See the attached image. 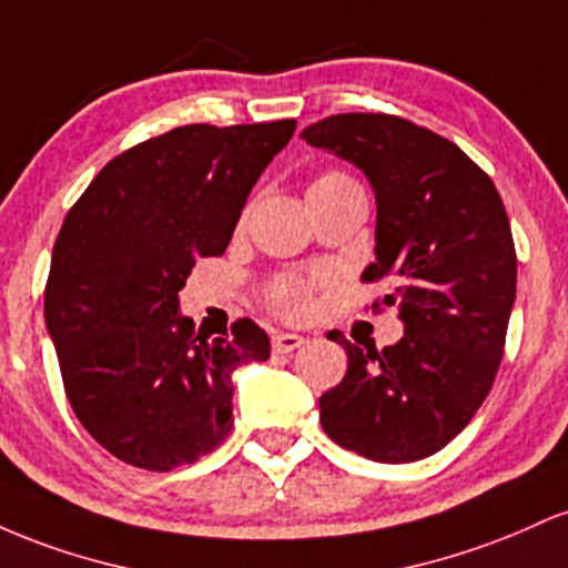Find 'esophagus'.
Listing matches in <instances>:
<instances>
[{
  "label": "esophagus",
  "instance_id": "34e87169",
  "mask_svg": "<svg viewBox=\"0 0 568 568\" xmlns=\"http://www.w3.org/2000/svg\"><path fill=\"white\" fill-rule=\"evenodd\" d=\"M304 342L306 338L298 334H275L272 336V352H277V355H288V352L302 347Z\"/></svg>",
  "mask_w": 568,
  "mask_h": 568
}]
</instances>
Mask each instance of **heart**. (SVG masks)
<instances>
[{
  "instance_id": "obj_1",
  "label": "heart",
  "mask_w": 568,
  "mask_h": 568,
  "mask_svg": "<svg viewBox=\"0 0 568 568\" xmlns=\"http://www.w3.org/2000/svg\"><path fill=\"white\" fill-rule=\"evenodd\" d=\"M355 179L344 171H323L312 181L310 192H317V189H336V186H352ZM317 280L304 277V275H283L275 277L270 285H266L264 296L270 310L280 317H288V321H298L310 312L312 306V291H315Z\"/></svg>"
}]
</instances>
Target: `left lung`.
I'll return each mask as SVG.
<instances>
[{
    "mask_svg": "<svg viewBox=\"0 0 568 568\" xmlns=\"http://www.w3.org/2000/svg\"><path fill=\"white\" fill-rule=\"evenodd\" d=\"M302 139L368 175L376 262L363 280H389L374 310L395 304L406 323L384 349L334 334L349 366L321 397V425L366 459H425L467 427L505 355L518 270L505 202L456 143L403 116L334 114Z\"/></svg>",
    "mask_w": 568,
    "mask_h": 568,
    "instance_id": "1",
    "label": "left lung"
}]
</instances>
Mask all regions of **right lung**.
Returning a JSON list of instances; mask_svg holds the SVG:
<instances>
[{
  "instance_id": "obj_1",
  "label": "right lung",
  "mask_w": 568,
  "mask_h": 568,
  "mask_svg": "<svg viewBox=\"0 0 568 568\" xmlns=\"http://www.w3.org/2000/svg\"><path fill=\"white\" fill-rule=\"evenodd\" d=\"M296 120L184 125L116 154L71 205L53 245L44 323L77 419L109 454L168 473L232 433V371L266 361L253 321L194 334L179 291L230 245L247 194Z\"/></svg>"
}]
</instances>
